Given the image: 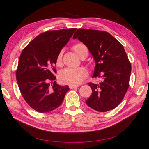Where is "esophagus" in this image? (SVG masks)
<instances>
[{
  "mask_svg": "<svg viewBox=\"0 0 149 149\" xmlns=\"http://www.w3.org/2000/svg\"><path fill=\"white\" fill-rule=\"evenodd\" d=\"M79 86H75V85H69V88L70 89H74V88H76L77 87Z\"/></svg>",
  "mask_w": 149,
  "mask_h": 149,
  "instance_id": "esophagus-1",
  "label": "esophagus"
}]
</instances>
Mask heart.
<instances>
[{
	"mask_svg": "<svg viewBox=\"0 0 149 149\" xmlns=\"http://www.w3.org/2000/svg\"><path fill=\"white\" fill-rule=\"evenodd\" d=\"M72 49L81 59L86 57L88 54V48L82 42L75 44L72 46ZM56 65L61 67L63 65V52L61 51L58 54L56 58ZM88 75V72L84 67H79L76 68H65L59 74V80L62 83L68 84L70 85H78Z\"/></svg>",
	"mask_w": 149,
	"mask_h": 149,
	"instance_id": "obj_1",
	"label": "heart"
}]
</instances>
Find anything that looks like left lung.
Listing matches in <instances>:
<instances>
[{"instance_id": "left-lung-1", "label": "left lung", "mask_w": 149, "mask_h": 149, "mask_svg": "<svg viewBox=\"0 0 149 149\" xmlns=\"http://www.w3.org/2000/svg\"><path fill=\"white\" fill-rule=\"evenodd\" d=\"M73 38L88 48L95 62L93 77L101 79L100 84L88 83L92 92L86 104L101 112L114 109L129 87L131 64L123 46L111 34L97 30L78 29Z\"/></svg>"}]
</instances>
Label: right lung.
Returning a JSON list of instances; mask_svg holds the SVG:
<instances>
[{"label": "right lung", "instance_id": "right-lung-1", "mask_svg": "<svg viewBox=\"0 0 149 149\" xmlns=\"http://www.w3.org/2000/svg\"><path fill=\"white\" fill-rule=\"evenodd\" d=\"M76 28L44 32L23 49L16 70L21 95L38 112H49L63 103L68 86H60L56 77V58Z\"/></svg>", "mask_w": 149, "mask_h": 149}]
</instances>
